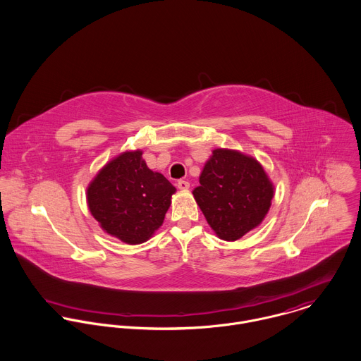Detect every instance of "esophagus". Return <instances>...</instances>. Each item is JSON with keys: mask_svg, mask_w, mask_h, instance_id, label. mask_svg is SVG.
Returning <instances> with one entry per match:
<instances>
[{"mask_svg": "<svg viewBox=\"0 0 361 361\" xmlns=\"http://www.w3.org/2000/svg\"><path fill=\"white\" fill-rule=\"evenodd\" d=\"M178 188L180 189V190H188L189 189V186H190V183L188 182V180H183V179H180V180H178Z\"/></svg>", "mask_w": 361, "mask_h": 361, "instance_id": "34e87169", "label": "esophagus"}]
</instances>
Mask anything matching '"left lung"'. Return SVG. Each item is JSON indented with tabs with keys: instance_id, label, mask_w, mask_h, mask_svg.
<instances>
[{
	"instance_id": "1",
	"label": "left lung",
	"mask_w": 361,
	"mask_h": 361,
	"mask_svg": "<svg viewBox=\"0 0 361 361\" xmlns=\"http://www.w3.org/2000/svg\"><path fill=\"white\" fill-rule=\"evenodd\" d=\"M193 195L215 233L224 240H238L261 224L274 188L255 158L216 149Z\"/></svg>"
}]
</instances>
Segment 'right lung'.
Here are the masks:
<instances>
[{
  "instance_id": "right-lung-1",
  "label": "right lung",
  "mask_w": 361,
  "mask_h": 361,
  "mask_svg": "<svg viewBox=\"0 0 361 361\" xmlns=\"http://www.w3.org/2000/svg\"><path fill=\"white\" fill-rule=\"evenodd\" d=\"M173 193L164 175L147 168L142 152H128L99 172L87 189V203L106 233L137 245L162 225Z\"/></svg>"
}]
</instances>
